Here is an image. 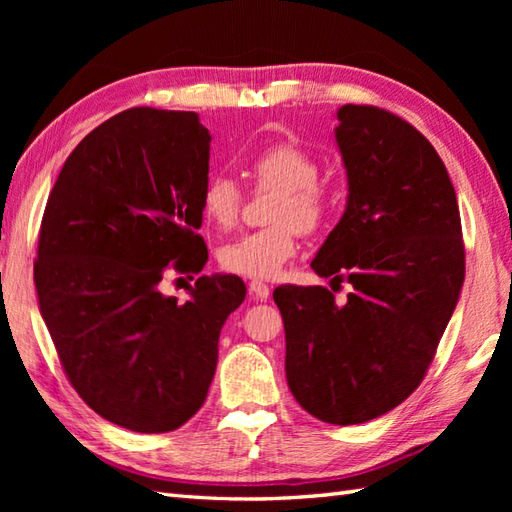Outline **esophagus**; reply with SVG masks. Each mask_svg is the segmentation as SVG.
<instances>
[{
    "instance_id": "esophagus-1",
    "label": "esophagus",
    "mask_w": 512,
    "mask_h": 512,
    "mask_svg": "<svg viewBox=\"0 0 512 512\" xmlns=\"http://www.w3.org/2000/svg\"><path fill=\"white\" fill-rule=\"evenodd\" d=\"M248 290H250V295H253V299H257V301H266L270 297V288L264 284V281H250Z\"/></svg>"
}]
</instances>
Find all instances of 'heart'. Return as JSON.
<instances>
[{
  "instance_id": "1",
  "label": "heart",
  "mask_w": 512,
  "mask_h": 512,
  "mask_svg": "<svg viewBox=\"0 0 512 512\" xmlns=\"http://www.w3.org/2000/svg\"><path fill=\"white\" fill-rule=\"evenodd\" d=\"M250 173L262 189H277L268 220L273 226L235 237L220 248V266L246 279H273L297 253V228L314 233L330 211V195L317 182L319 160L292 143H277L250 160ZM244 193L226 173H213L204 182L200 209L204 220L228 228L237 222Z\"/></svg>"
}]
</instances>
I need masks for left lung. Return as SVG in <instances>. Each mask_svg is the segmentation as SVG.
<instances>
[{
    "label": "left lung",
    "instance_id": "obj_1",
    "mask_svg": "<svg viewBox=\"0 0 512 512\" xmlns=\"http://www.w3.org/2000/svg\"><path fill=\"white\" fill-rule=\"evenodd\" d=\"M336 118L350 193L312 270L352 292L336 303L323 286H279L273 297L292 396L323 422L361 424L422 383L458 306L464 242L447 167L416 127L374 105Z\"/></svg>",
    "mask_w": 512,
    "mask_h": 512
}]
</instances>
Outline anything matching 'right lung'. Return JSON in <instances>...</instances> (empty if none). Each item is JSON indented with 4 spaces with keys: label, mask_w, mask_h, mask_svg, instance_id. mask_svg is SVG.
Instances as JSON below:
<instances>
[{
    "label": "right lung",
    "mask_w": 512,
    "mask_h": 512,
    "mask_svg": "<svg viewBox=\"0 0 512 512\" xmlns=\"http://www.w3.org/2000/svg\"><path fill=\"white\" fill-rule=\"evenodd\" d=\"M211 134L195 112L132 107L85 136L43 211L35 259L41 317L85 405L118 427L165 433L202 407L235 275L198 277L178 303L158 284L198 275ZM193 279V277H191Z\"/></svg>",
    "instance_id": "add662e5"
}]
</instances>
